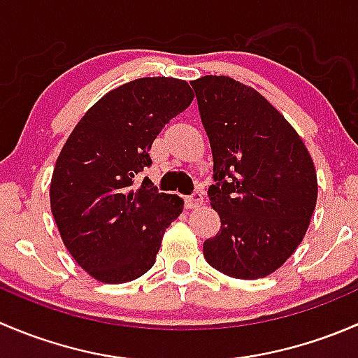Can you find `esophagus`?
<instances>
[{
  "label": "esophagus",
  "mask_w": 358,
  "mask_h": 358,
  "mask_svg": "<svg viewBox=\"0 0 358 358\" xmlns=\"http://www.w3.org/2000/svg\"><path fill=\"white\" fill-rule=\"evenodd\" d=\"M202 199H204V192L201 189H196L190 196L185 197V206L187 208H197V206L202 204Z\"/></svg>",
  "instance_id": "obj_1"
}]
</instances>
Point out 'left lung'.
<instances>
[{
	"label": "left lung",
	"instance_id": "left-lung-1",
	"mask_svg": "<svg viewBox=\"0 0 358 358\" xmlns=\"http://www.w3.org/2000/svg\"><path fill=\"white\" fill-rule=\"evenodd\" d=\"M213 152L209 201L222 229L204 241L213 268L252 280L275 272L303 241L317 202L305 143L268 100L227 76L190 83Z\"/></svg>",
	"mask_w": 358,
	"mask_h": 358
}]
</instances>
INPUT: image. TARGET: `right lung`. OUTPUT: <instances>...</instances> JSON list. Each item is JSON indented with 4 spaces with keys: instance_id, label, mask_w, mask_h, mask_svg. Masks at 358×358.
Segmentation results:
<instances>
[{
    "instance_id": "right-lung-1",
    "label": "right lung",
    "mask_w": 358,
    "mask_h": 358,
    "mask_svg": "<svg viewBox=\"0 0 358 358\" xmlns=\"http://www.w3.org/2000/svg\"><path fill=\"white\" fill-rule=\"evenodd\" d=\"M194 100L189 83L140 78L112 90L72 129L57 159L50 202L64 244L96 280L122 284L152 268L169 223L183 209L135 175L152 164L150 147Z\"/></svg>"
}]
</instances>
